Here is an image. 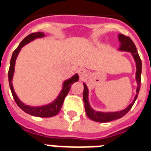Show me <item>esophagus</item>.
I'll return each mask as SVG.
<instances>
[{
	"label": "esophagus",
	"instance_id": "obj_1",
	"mask_svg": "<svg viewBox=\"0 0 151 151\" xmlns=\"http://www.w3.org/2000/svg\"><path fill=\"white\" fill-rule=\"evenodd\" d=\"M78 73H79V76L80 78H84L87 75L86 70L84 69V68H80V69L78 70Z\"/></svg>",
	"mask_w": 151,
	"mask_h": 151
}]
</instances>
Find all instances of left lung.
Listing matches in <instances>:
<instances>
[{
	"instance_id": "left-lung-1",
	"label": "left lung",
	"mask_w": 151,
	"mask_h": 151,
	"mask_svg": "<svg viewBox=\"0 0 151 151\" xmlns=\"http://www.w3.org/2000/svg\"><path fill=\"white\" fill-rule=\"evenodd\" d=\"M119 41L120 42V47L119 50H122V51H126V52H131L132 54L135 61L136 63V81H137L138 86L136 89V95H135V99L129 105V106L124 110L119 111V112H114V113H101V112H97L94 111L91 107L90 106L88 101V89L87 86L85 83H83L84 90H83V102L84 106H85V110L87 116L90 119H91L94 121L96 122H101V123H105V122H109V121H112V120H116V119H120L122 116L125 115L126 113H128V111L130 110L132 106L135 103V100L137 99L138 94L139 92L140 85H141V72H142V61L140 59L139 56L137 52V49L135 47V45L128 36L120 34L119 36Z\"/></svg>"
}]
</instances>
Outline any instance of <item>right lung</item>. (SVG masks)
<instances>
[{
	"label": "right lung",
	"mask_w": 151,
	"mask_h": 151,
	"mask_svg": "<svg viewBox=\"0 0 151 151\" xmlns=\"http://www.w3.org/2000/svg\"><path fill=\"white\" fill-rule=\"evenodd\" d=\"M44 35H45L42 33V32H37V33L31 34V35L27 36L21 42L18 47L14 50L12 56L11 60H10V67H9V82L14 100L16 101V103L17 104V106L22 110H23L25 113H28V114H30V115L35 116H39V117H51V116L57 115V113L60 112V109L62 107L63 102L65 101V97L67 96L68 93L70 88H71V86L75 82H77L79 80V76L78 75L76 74L71 79H68V80H66L64 83L62 91H60V94L57 98V99H55L52 103L46 105V106H39V107H32V106H27V105H24L22 101H19V99H18V97H17V95H16L15 91H14L13 86H12V83L16 57L18 56L21 48L23 47V45H25L26 44H27L28 42H30L31 41H33L34 39H35L37 38H42Z\"/></svg>",
	"instance_id": "add662e5"
}]
</instances>
